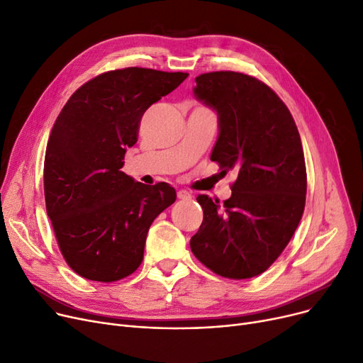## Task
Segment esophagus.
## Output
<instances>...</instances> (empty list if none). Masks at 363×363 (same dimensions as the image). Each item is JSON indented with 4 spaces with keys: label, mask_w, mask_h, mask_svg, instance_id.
<instances>
[{
    "label": "esophagus",
    "mask_w": 363,
    "mask_h": 363,
    "mask_svg": "<svg viewBox=\"0 0 363 363\" xmlns=\"http://www.w3.org/2000/svg\"><path fill=\"white\" fill-rule=\"evenodd\" d=\"M177 196L179 200H191V197H193L188 191H185V189H179Z\"/></svg>",
    "instance_id": "34e87169"
}]
</instances>
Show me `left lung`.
I'll return each mask as SVG.
<instances>
[{"instance_id": "left-lung-1", "label": "left lung", "mask_w": 363, "mask_h": 363, "mask_svg": "<svg viewBox=\"0 0 363 363\" xmlns=\"http://www.w3.org/2000/svg\"><path fill=\"white\" fill-rule=\"evenodd\" d=\"M194 95L218 113L211 160L235 170L231 197L199 196L203 222L189 245L215 274L245 279L264 272L290 242L306 203V164L290 110L262 81L240 72L196 78Z\"/></svg>"}]
</instances>
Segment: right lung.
Wrapping results in <instances>:
<instances>
[{"label":"right lung","instance_id":"right-lung-1","mask_svg":"<svg viewBox=\"0 0 363 363\" xmlns=\"http://www.w3.org/2000/svg\"><path fill=\"white\" fill-rule=\"evenodd\" d=\"M188 73L110 70L76 89L57 116L44 162V194L59 249L78 275L113 282L138 269L150 225L177 200L166 182L121 170L145 110Z\"/></svg>","mask_w":363,"mask_h":363}]
</instances>
